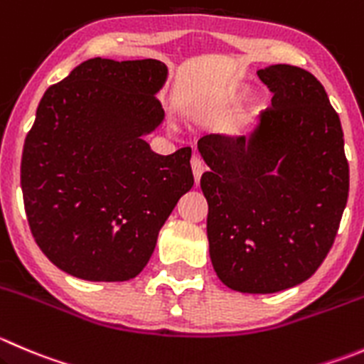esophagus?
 <instances>
[{"mask_svg": "<svg viewBox=\"0 0 364 364\" xmlns=\"http://www.w3.org/2000/svg\"><path fill=\"white\" fill-rule=\"evenodd\" d=\"M190 165H192V172H193V179H196V185H199L200 176H203V172H204L203 160H200V158L197 156V154H193L192 160H190Z\"/></svg>", "mask_w": 364, "mask_h": 364, "instance_id": "34e87169", "label": "esophagus"}]
</instances>
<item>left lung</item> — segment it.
<instances>
[{"label": "left lung", "instance_id": "obj_1", "mask_svg": "<svg viewBox=\"0 0 364 364\" xmlns=\"http://www.w3.org/2000/svg\"><path fill=\"white\" fill-rule=\"evenodd\" d=\"M272 107L238 136L197 142L210 171L208 242L218 279L242 294L304 283L326 259L348 197L343 129L323 85L287 63L257 70Z\"/></svg>", "mask_w": 364, "mask_h": 364}]
</instances>
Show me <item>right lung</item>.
<instances>
[{
	"mask_svg": "<svg viewBox=\"0 0 364 364\" xmlns=\"http://www.w3.org/2000/svg\"><path fill=\"white\" fill-rule=\"evenodd\" d=\"M165 80L160 60L90 58L38 103L21 160L24 210L37 245L70 276H139L193 186L190 147L161 156L144 140L165 117Z\"/></svg>",
	"mask_w": 364,
	"mask_h": 364,
	"instance_id": "right-lung-1",
	"label": "right lung"
}]
</instances>
